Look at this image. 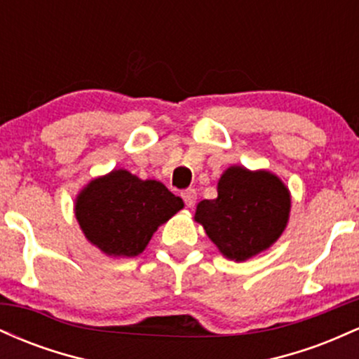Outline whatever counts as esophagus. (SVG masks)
Wrapping results in <instances>:
<instances>
[{
  "label": "esophagus",
  "instance_id": "obj_1",
  "mask_svg": "<svg viewBox=\"0 0 359 359\" xmlns=\"http://www.w3.org/2000/svg\"><path fill=\"white\" fill-rule=\"evenodd\" d=\"M180 196H182V199H184V203H185V205H187V208H192L194 204H196V191H194V189H185V191H182L180 192Z\"/></svg>",
  "mask_w": 359,
  "mask_h": 359
}]
</instances>
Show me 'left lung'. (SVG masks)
<instances>
[{
	"mask_svg": "<svg viewBox=\"0 0 359 359\" xmlns=\"http://www.w3.org/2000/svg\"><path fill=\"white\" fill-rule=\"evenodd\" d=\"M290 194L270 172L231 167L217 184V197L197 204L196 221L224 257L243 262L266 250L285 229Z\"/></svg>",
	"mask_w": 359,
	"mask_h": 359,
	"instance_id": "left-lung-1",
	"label": "left lung"
}]
</instances>
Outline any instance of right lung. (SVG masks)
Here are the masks:
<instances>
[{
  "label": "right lung",
  "instance_id": "obj_1",
  "mask_svg": "<svg viewBox=\"0 0 359 359\" xmlns=\"http://www.w3.org/2000/svg\"><path fill=\"white\" fill-rule=\"evenodd\" d=\"M182 208V199L163 184L113 170L79 194L76 217L86 238L104 253L137 257L158 226Z\"/></svg>",
  "mask_w": 359,
  "mask_h": 359
}]
</instances>
